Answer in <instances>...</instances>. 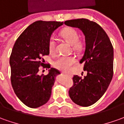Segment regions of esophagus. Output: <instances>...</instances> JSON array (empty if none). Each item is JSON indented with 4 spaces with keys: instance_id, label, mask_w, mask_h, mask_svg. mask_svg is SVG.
Returning a JSON list of instances; mask_svg holds the SVG:
<instances>
[{
    "instance_id": "34e87169",
    "label": "esophagus",
    "mask_w": 124,
    "mask_h": 124,
    "mask_svg": "<svg viewBox=\"0 0 124 124\" xmlns=\"http://www.w3.org/2000/svg\"><path fill=\"white\" fill-rule=\"evenodd\" d=\"M68 76H69V77H72V75H69Z\"/></svg>"
}]
</instances>
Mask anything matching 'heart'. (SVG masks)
Segmentation results:
<instances>
[{"label": "heart", "instance_id": "obj_1", "mask_svg": "<svg viewBox=\"0 0 124 124\" xmlns=\"http://www.w3.org/2000/svg\"><path fill=\"white\" fill-rule=\"evenodd\" d=\"M60 35L66 42H67L69 45L73 46L74 50L79 51L83 47V43L81 41L79 40V34L75 28L70 27L65 28L60 32ZM48 46L50 53L54 52L55 47V41L54 38H51L49 39ZM75 63H76V59L75 58L62 56L57 59L54 62V66L58 70H60L65 73H68L71 70L73 66Z\"/></svg>", "mask_w": 124, "mask_h": 124}]
</instances>
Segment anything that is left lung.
I'll return each instance as SVG.
<instances>
[{"label":"left lung","mask_w":124,"mask_h":124,"mask_svg":"<svg viewBox=\"0 0 124 124\" xmlns=\"http://www.w3.org/2000/svg\"><path fill=\"white\" fill-rule=\"evenodd\" d=\"M64 24L77 28L83 32L85 49L80 60L84 78L74 75L73 85L69 96L81 107H89L96 102L105 93L113 75V47L108 35L97 23L87 19L67 20Z\"/></svg>","instance_id":"8db88e82"}]
</instances>
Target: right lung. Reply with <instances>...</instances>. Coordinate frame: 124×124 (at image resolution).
<instances>
[{
    "mask_svg": "<svg viewBox=\"0 0 124 124\" xmlns=\"http://www.w3.org/2000/svg\"><path fill=\"white\" fill-rule=\"evenodd\" d=\"M60 22L37 21L27 28L16 40L10 56L11 82L16 96L27 107L37 108L49 100L55 77L60 71L51 68L46 75H39L45 65L43 56L49 54V41Z\"/></svg>",
    "mask_w": 124,
    "mask_h": 124,
    "instance_id": "add662e5",
    "label": "right lung"
}]
</instances>
